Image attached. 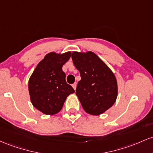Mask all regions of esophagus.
<instances>
[{
    "instance_id": "34e87169",
    "label": "esophagus",
    "mask_w": 153,
    "mask_h": 153,
    "mask_svg": "<svg viewBox=\"0 0 153 153\" xmlns=\"http://www.w3.org/2000/svg\"><path fill=\"white\" fill-rule=\"evenodd\" d=\"M72 87H73V88L74 89V90H76V83L73 84V85H72Z\"/></svg>"
}]
</instances>
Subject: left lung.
I'll return each mask as SVG.
<instances>
[{
    "mask_svg": "<svg viewBox=\"0 0 153 153\" xmlns=\"http://www.w3.org/2000/svg\"><path fill=\"white\" fill-rule=\"evenodd\" d=\"M71 58L80 72L76 95L87 114L99 116L116 102L117 80L114 72L94 53L74 51Z\"/></svg>",
    "mask_w": 153,
    "mask_h": 153,
    "instance_id": "left-lung-1",
    "label": "left lung"
}]
</instances>
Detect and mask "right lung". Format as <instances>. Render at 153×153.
Returning a JSON list of instances; mask_svg holds the SVG:
<instances>
[{
    "mask_svg": "<svg viewBox=\"0 0 153 153\" xmlns=\"http://www.w3.org/2000/svg\"><path fill=\"white\" fill-rule=\"evenodd\" d=\"M71 52L49 53L36 66L28 82L32 105L45 115L58 114L68 95L74 92L66 82L62 67L71 57Z\"/></svg>",
    "mask_w": 153,
    "mask_h": 153,
    "instance_id": "1",
    "label": "right lung"
}]
</instances>
